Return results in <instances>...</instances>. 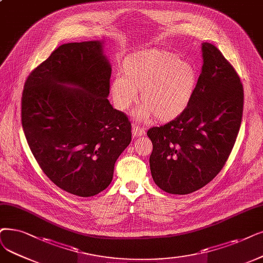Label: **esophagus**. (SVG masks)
Wrapping results in <instances>:
<instances>
[{
	"label": "esophagus",
	"instance_id": "34e87169",
	"mask_svg": "<svg viewBox=\"0 0 263 263\" xmlns=\"http://www.w3.org/2000/svg\"><path fill=\"white\" fill-rule=\"evenodd\" d=\"M144 135V129L140 128L139 126L134 125L133 126V136L134 137H140V136Z\"/></svg>",
	"mask_w": 263,
	"mask_h": 263
}]
</instances>
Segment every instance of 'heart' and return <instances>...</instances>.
<instances>
[{
    "instance_id": "heart-1",
    "label": "heart",
    "mask_w": 263,
    "mask_h": 263,
    "mask_svg": "<svg viewBox=\"0 0 263 263\" xmlns=\"http://www.w3.org/2000/svg\"><path fill=\"white\" fill-rule=\"evenodd\" d=\"M122 77L111 82V96L120 111L127 110L140 91V118L170 122L186 110L194 95L197 74L190 62L165 49L135 51L121 65Z\"/></svg>"
}]
</instances>
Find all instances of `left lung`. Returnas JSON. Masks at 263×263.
Here are the masks:
<instances>
[{
  "mask_svg": "<svg viewBox=\"0 0 263 263\" xmlns=\"http://www.w3.org/2000/svg\"><path fill=\"white\" fill-rule=\"evenodd\" d=\"M204 64L186 110L149 128L154 182L171 194H189L222 170L239 132L244 88L233 66L212 43H202Z\"/></svg>",
  "mask_w": 263,
  "mask_h": 263,
  "instance_id": "1",
  "label": "left lung"
}]
</instances>
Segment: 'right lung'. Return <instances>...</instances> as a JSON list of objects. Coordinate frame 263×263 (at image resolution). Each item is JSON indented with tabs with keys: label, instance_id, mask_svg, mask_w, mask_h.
<instances>
[{
	"label": "right lung",
	"instance_id": "obj_1",
	"mask_svg": "<svg viewBox=\"0 0 263 263\" xmlns=\"http://www.w3.org/2000/svg\"><path fill=\"white\" fill-rule=\"evenodd\" d=\"M110 78L101 42L89 41L60 45L25 82L22 124L29 148L52 182L78 196L109 186L132 140L128 117L107 99Z\"/></svg>",
	"mask_w": 263,
	"mask_h": 263
}]
</instances>
